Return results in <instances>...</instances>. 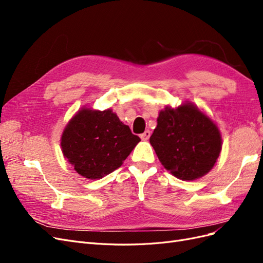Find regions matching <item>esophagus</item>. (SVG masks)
<instances>
[{
    "label": "esophagus",
    "instance_id": "esophagus-1",
    "mask_svg": "<svg viewBox=\"0 0 263 263\" xmlns=\"http://www.w3.org/2000/svg\"><path fill=\"white\" fill-rule=\"evenodd\" d=\"M150 135H151L150 130H146L145 133H142V134L140 135V138H141L142 140H148V139L150 138Z\"/></svg>",
    "mask_w": 263,
    "mask_h": 263
}]
</instances>
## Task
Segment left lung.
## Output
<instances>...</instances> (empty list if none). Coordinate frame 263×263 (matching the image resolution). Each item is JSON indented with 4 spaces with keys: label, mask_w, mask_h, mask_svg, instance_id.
<instances>
[{
    "label": "left lung",
    "mask_w": 263,
    "mask_h": 263,
    "mask_svg": "<svg viewBox=\"0 0 263 263\" xmlns=\"http://www.w3.org/2000/svg\"><path fill=\"white\" fill-rule=\"evenodd\" d=\"M149 139L164 169L172 176L193 181L208 174L221 151V135L213 119L194 103L185 101L159 112Z\"/></svg>",
    "instance_id": "obj_1"
}]
</instances>
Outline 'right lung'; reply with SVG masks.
Instances as JSON below:
<instances>
[{
  "label": "right lung",
  "instance_id": "add662e5",
  "mask_svg": "<svg viewBox=\"0 0 263 263\" xmlns=\"http://www.w3.org/2000/svg\"><path fill=\"white\" fill-rule=\"evenodd\" d=\"M140 141L112 108L82 107L62 132L61 151L85 179L99 180L119 168Z\"/></svg>",
  "mask_w": 263,
  "mask_h": 263
}]
</instances>
